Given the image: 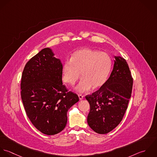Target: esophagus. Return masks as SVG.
<instances>
[{
	"mask_svg": "<svg viewBox=\"0 0 157 157\" xmlns=\"http://www.w3.org/2000/svg\"><path fill=\"white\" fill-rule=\"evenodd\" d=\"M78 97H79V100H82V99H84V96H83L82 94H78Z\"/></svg>",
	"mask_w": 157,
	"mask_h": 157,
	"instance_id": "esophagus-1",
	"label": "esophagus"
}]
</instances>
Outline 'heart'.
Returning a JSON list of instances; mask_svg holds the SVG:
<instances>
[{"mask_svg":"<svg viewBox=\"0 0 157 157\" xmlns=\"http://www.w3.org/2000/svg\"><path fill=\"white\" fill-rule=\"evenodd\" d=\"M112 61L107 53L90 48L75 52L70 60L63 65V81L74 84L82 78L75 89L81 93L89 91L92 87L96 89L103 86L110 74Z\"/></svg>","mask_w":157,"mask_h":157,"instance_id":"obj_1","label":"heart"}]
</instances>
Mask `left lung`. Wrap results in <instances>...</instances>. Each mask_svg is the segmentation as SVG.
<instances>
[{"instance_id": "1", "label": "left lung", "mask_w": 157, "mask_h": 157, "mask_svg": "<svg viewBox=\"0 0 157 157\" xmlns=\"http://www.w3.org/2000/svg\"><path fill=\"white\" fill-rule=\"evenodd\" d=\"M113 68L101 88L86 96L90 110L87 123L95 132L105 134L121 121L132 94L133 78L125 59L114 56Z\"/></svg>"}]
</instances>
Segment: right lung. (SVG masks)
I'll list each match as a JSON object with an SVG mask.
<instances>
[{
  "instance_id": "right-lung-1",
  "label": "right lung",
  "mask_w": 157,
  "mask_h": 157,
  "mask_svg": "<svg viewBox=\"0 0 157 157\" xmlns=\"http://www.w3.org/2000/svg\"><path fill=\"white\" fill-rule=\"evenodd\" d=\"M50 48H43L26 63L21 79V98L27 117L42 133L53 135L67 122V112L79 101L62 81L63 65Z\"/></svg>"
}]
</instances>
